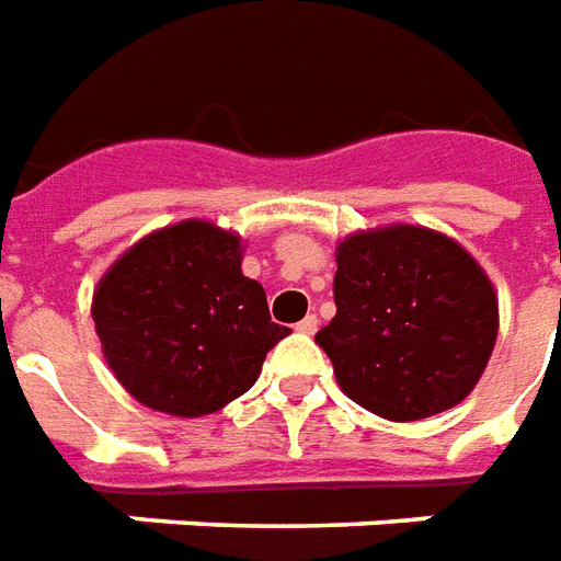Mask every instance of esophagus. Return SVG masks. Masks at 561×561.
<instances>
[{"mask_svg":"<svg viewBox=\"0 0 561 561\" xmlns=\"http://www.w3.org/2000/svg\"><path fill=\"white\" fill-rule=\"evenodd\" d=\"M296 329L301 331V334H317V329H320V320H317V317H313V313H308V317H305V320L298 322Z\"/></svg>","mask_w":561,"mask_h":561,"instance_id":"esophagus-1","label":"esophagus"}]
</instances>
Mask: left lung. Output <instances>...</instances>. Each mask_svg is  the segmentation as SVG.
Listing matches in <instances>:
<instances>
[{"label":"left lung","mask_w":561,"mask_h":561,"mask_svg":"<svg viewBox=\"0 0 561 561\" xmlns=\"http://www.w3.org/2000/svg\"><path fill=\"white\" fill-rule=\"evenodd\" d=\"M334 305L317 343L343 394L388 421L431 419L469 398L499 334L488 272L460 241L415 224L346 236Z\"/></svg>","instance_id":"1"}]
</instances>
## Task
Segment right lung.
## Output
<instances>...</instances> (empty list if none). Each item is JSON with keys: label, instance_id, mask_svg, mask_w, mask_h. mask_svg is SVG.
Here are the masks:
<instances>
[{"label": "right lung", "instance_id": "1", "mask_svg": "<svg viewBox=\"0 0 561 561\" xmlns=\"http://www.w3.org/2000/svg\"><path fill=\"white\" fill-rule=\"evenodd\" d=\"M241 251L239 232L179 220L130 244L98 280L101 350L142 407L175 419L224 410L289 334L268 317L263 286L241 275Z\"/></svg>", "mask_w": 561, "mask_h": 561}]
</instances>
